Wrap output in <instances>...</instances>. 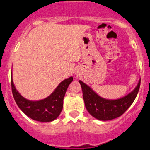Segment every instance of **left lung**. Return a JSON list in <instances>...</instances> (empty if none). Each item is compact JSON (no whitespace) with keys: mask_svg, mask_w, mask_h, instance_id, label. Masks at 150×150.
<instances>
[{"mask_svg":"<svg viewBox=\"0 0 150 150\" xmlns=\"http://www.w3.org/2000/svg\"><path fill=\"white\" fill-rule=\"evenodd\" d=\"M140 81L141 80L131 93L116 100L103 99L83 82L79 81V83L81 86L85 107L88 113L97 120L107 121L120 117L132 105L139 91Z\"/></svg>","mask_w":150,"mask_h":150,"instance_id":"8db88e82","label":"left lung"}]
</instances>
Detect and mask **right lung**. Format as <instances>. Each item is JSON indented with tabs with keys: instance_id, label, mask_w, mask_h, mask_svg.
I'll use <instances>...</instances> for the list:
<instances>
[{
	"instance_id": "add662e5",
	"label": "right lung",
	"mask_w": 150,
	"mask_h": 150,
	"mask_svg": "<svg viewBox=\"0 0 150 150\" xmlns=\"http://www.w3.org/2000/svg\"><path fill=\"white\" fill-rule=\"evenodd\" d=\"M72 81L73 77H69L64 80L49 96L37 101L27 100L19 94L14 86L12 77L11 88L16 103L24 114L33 120L49 122L56 120L62 112L63 100L66 91Z\"/></svg>"
}]
</instances>
